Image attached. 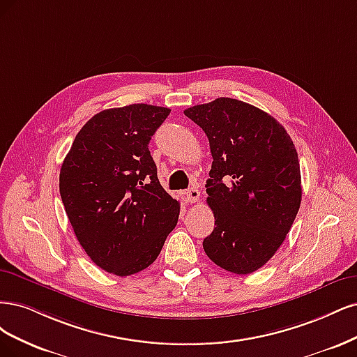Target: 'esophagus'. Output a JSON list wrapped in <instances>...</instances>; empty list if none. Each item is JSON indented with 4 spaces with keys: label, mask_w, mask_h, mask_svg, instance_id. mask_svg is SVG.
Instances as JSON below:
<instances>
[{
    "label": "esophagus",
    "mask_w": 357,
    "mask_h": 357,
    "mask_svg": "<svg viewBox=\"0 0 357 357\" xmlns=\"http://www.w3.org/2000/svg\"><path fill=\"white\" fill-rule=\"evenodd\" d=\"M200 197V191L197 188H190L185 191V200L188 203H195Z\"/></svg>",
    "instance_id": "34e87169"
}]
</instances>
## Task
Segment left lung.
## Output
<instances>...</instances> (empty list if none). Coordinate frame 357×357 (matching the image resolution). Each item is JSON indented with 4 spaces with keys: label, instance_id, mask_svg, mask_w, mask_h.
I'll return each instance as SVG.
<instances>
[{
    "label": "left lung",
    "instance_id": "obj_1",
    "mask_svg": "<svg viewBox=\"0 0 357 357\" xmlns=\"http://www.w3.org/2000/svg\"><path fill=\"white\" fill-rule=\"evenodd\" d=\"M209 139L206 182L215 228L203 249L216 266L236 274L261 268L286 238L301 204L295 145L270 114L231 98L183 111Z\"/></svg>",
    "mask_w": 357,
    "mask_h": 357
}]
</instances>
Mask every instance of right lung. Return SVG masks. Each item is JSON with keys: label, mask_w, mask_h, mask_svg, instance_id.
I'll use <instances>...</instances> for the list:
<instances>
[{"label": "right lung", "mask_w": 357, "mask_h": 357, "mask_svg": "<svg viewBox=\"0 0 357 357\" xmlns=\"http://www.w3.org/2000/svg\"><path fill=\"white\" fill-rule=\"evenodd\" d=\"M169 108L133 103L103 109L75 136L59 191L79 245L116 275L145 270L175 228L179 202L160 185L148 149Z\"/></svg>", "instance_id": "obj_1"}]
</instances>
